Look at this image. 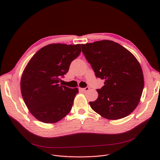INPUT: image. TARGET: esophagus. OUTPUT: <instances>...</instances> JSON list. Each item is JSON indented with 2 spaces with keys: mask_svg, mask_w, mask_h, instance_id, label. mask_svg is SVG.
I'll return each instance as SVG.
<instances>
[{
  "mask_svg": "<svg viewBox=\"0 0 160 160\" xmlns=\"http://www.w3.org/2000/svg\"><path fill=\"white\" fill-rule=\"evenodd\" d=\"M82 91H83V92H87V91H88L89 90V87H86L85 88H83L81 89Z\"/></svg>",
  "mask_w": 160,
  "mask_h": 160,
  "instance_id": "1",
  "label": "esophagus"
}]
</instances>
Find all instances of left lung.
Masks as SVG:
<instances>
[{"label": "left lung", "mask_w": 160, "mask_h": 160, "mask_svg": "<svg viewBox=\"0 0 160 160\" xmlns=\"http://www.w3.org/2000/svg\"><path fill=\"white\" fill-rule=\"evenodd\" d=\"M82 50L97 78L104 80L98 99L89 104L109 120L123 118L138 106L144 88L141 66L119 43L104 40L82 44Z\"/></svg>", "instance_id": "1"}]
</instances>
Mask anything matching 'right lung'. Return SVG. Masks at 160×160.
I'll list each match as a JSON object with an SVG mask.
<instances>
[{"instance_id": "obj_1", "label": "right lung", "mask_w": 160, "mask_h": 160, "mask_svg": "<svg viewBox=\"0 0 160 160\" xmlns=\"http://www.w3.org/2000/svg\"><path fill=\"white\" fill-rule=\"evenodd\" d=\"M81 52V44L52 43L32 58L22 73L21 91L25 103L38 120L54 123L72 109L77 88L59 84L71 62Z\"/></svg>"}]
</instances>
